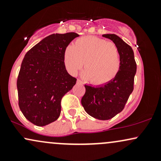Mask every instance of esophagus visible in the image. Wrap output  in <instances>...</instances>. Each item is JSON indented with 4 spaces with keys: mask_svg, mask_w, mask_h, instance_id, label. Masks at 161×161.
Wrapping results in <instances>:
<instances>
[{
    "mask_svg": "<svg viewBox=\"0 0 161 161\" xmlns=\"http://www.w3.org/2000/svg\"><path fill=\"white\" fill-rule=\"evenodd\" d=\"M77 83H78V84H82V82L80 80V79H77Z\"/></svg>",
    "mask_w": 161,
    "mask_h": 161,
    "instance_id": "obj_1",
    "label": "esophagus"
}]
</instances>
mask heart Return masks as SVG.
Returning a JSON list of instances; mask_svg holds the SVG:
<instances>
[{"mask_svg": "<svg viewBox=\"0 0 161 161\" xmlns=\"http://www.w3.org/2000/svg\"><path fill=\"white\" fill-rule=\"evenodd\" d=\"M64 64L70 74L75 75L83 66V77L95 85L110 82L117 74L120 58L117 47L108 41L87 36L77 39L64 52Z\"/></svg>", "mask_w": 161, "mask_h": 161, "instance_id": "1", "label": "heart"}]
</instances>
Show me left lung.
<instances>
[{
    "label": "left lung",
    "instance_id": "left-lung-1",
    "mask_svg": "<svg viewBox=\"0 0 161 161\" xmlns=\"http://www.w3.org/2000/svg\"><path fill=\"white\" fill-rule=\"evenodd\" d=\"M103 36L112 40L119 50V69L112 80L103 86L94 87L85 85L86 93L81 102L87 114L92 117L108 120L124 109L134 89L137 66L133 51L128 44L114 34H105Z\"/></svg>",
    "mask_w": 161,
    "mask_h": 161
}]
</instances>
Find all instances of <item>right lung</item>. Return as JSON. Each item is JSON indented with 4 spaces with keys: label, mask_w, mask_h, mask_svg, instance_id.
<instances>
[{
    "label": "right lung",
    "mask_w": 161,
    "mask_h": 161,
    "mask_svg": "<svg viewBox=\"0 0 161 161\" xmlns=\"http://www.w3.org/2000/svg\"><path fill=\"white\" fill-rule=\"evenodd\" d=\"M77 33L52 34L25 53L17 78L19 107L29 122L44 126L58 119L61 99L76 79L66 71L64 52Z\"/></svg>",
    "instance_id": "obj_1"
}]
</instances>
